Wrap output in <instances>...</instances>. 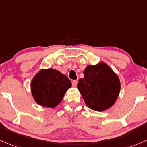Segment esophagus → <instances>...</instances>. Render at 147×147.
<instances>
[{
  "mask_svg": "<svg viewBox=\"0 0 147 147\" xmlns=\"http://www.w3.org/2000/svg\"><path fill=\"white\" fill-rule=\"evenodd\" d=\"M77 84H78V81L76 80H74L72 81V86L74 87H76L77 86Z\"/></svg>",
  "mask_w": 147,
  "mask_h": 147,
  "instance_id": "34e87169",
  "label": "esophagus"
}]
</instances>
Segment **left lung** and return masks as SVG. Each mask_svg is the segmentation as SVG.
<instances>
[{
  "label": "left lung",
  "mask_w": 147,
  "mask_h": 147,
  "mask_svg": "<svg viewBox=\"0 0 147 147\" xmlns=\"http://www.w3.org/2000/svg\"><path fill=\"white\" fill-rule=\"evenodd\" d=\"M79 79L77 87L90 109L103 111L116 101L120 92L119 78L104 62L88 65Z\"/></svg>",
  "instance_id": "8db88e82"
}]
</instances>
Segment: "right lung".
I'll use <instances>...</instances> for the list:
<instances>
[{
  "instance_id": "1",
  "label": "right lung",
  "mask_w": 147,
  "mask_h": 147,
  "mask_svg": "<svg viewBox=\"0 0 147 147\" xmlns=\"http://www.w3.org/2000/svg\"><path fill=\"white\" fill-rule=\"evenodd\" d=\"M30 86L36 103L42 106L55 108L63 99L71 82L67 76L50 68L39 71L31 81Z\"/></svg>"
}]
</instances>
